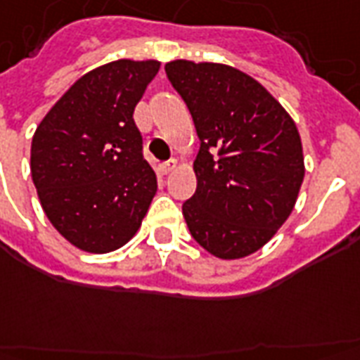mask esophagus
I'll list each match as a JSON object with an SVG mask.
<instances>
[{"label": "esophagus", "instance_id": "esophagus-1", "mask_svg": "<svg viewBox=\"0 0 360 360\" xmlns=\"http://www.w3.org/2000/svg\"><path fill=\"white\" fill-rule=\"evenodd\" d=\"M175 167H177V162H175V160H169V162H166V164H162V166L158 167V173L160 175H169L172 172H175Z\"/></svg>", "mask_w": 360, "mask_h": 360}]
</instances>
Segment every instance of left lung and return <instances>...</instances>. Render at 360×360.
<instances>
[{"label":"left lung","instance_id":"obj_1","mask_svg":"<svg viewBox=\"0 0 360 360\" xmlns=\"http://www.w3.org/2000/svg\"><path fill=\"white\" fill-rule=\"evenodd\" d=\"M166 74L200 139L196 193L183 204L188 231L219 259L254 254L288 219L302 188L305 164L294 120L233 66L177 58Z\"/></svg>","mask_w":360,"mask_h":360}]
</instances>
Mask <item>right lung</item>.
I'll return each instance as SVG.
<instances>
[{"mask_svg": "<svg viewBox=\"0 0 360 360\" xmlns=\"http://www.w3.org/2000/svg\"><path fill=\"white\" fill-rule=\"evenodd\" d=\"M158 60L120 58L76 79L32 137L30 172L47 219L89 254L129 242L156 194L133 110Z\"/></svg>", "mask_w": 360, "mask_h": 360, "instance_id": "obj_1", "label": "right lung"}]
</instances>
